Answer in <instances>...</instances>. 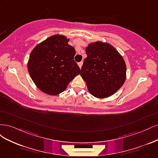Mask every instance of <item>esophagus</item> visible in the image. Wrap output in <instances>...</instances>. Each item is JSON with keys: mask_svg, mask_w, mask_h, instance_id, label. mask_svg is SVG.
<instances>
[{"mask_svg": "<svg viewBox=\"0 0 158 158\" xmlns=\"http://www.w3.org/2000/svg\"><path fill=\"white\" fill-rule=\"evenodd\" d=\"M82 64H83V61H81V62H80V63H78V66H79V67H80V69L82 68Z\"/></svg>", "mask_w": 158, "mask_h": 158, "instance_id": "34e87169", "label": "esophagus"}]
</instances>
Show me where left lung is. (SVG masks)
<instances>
[{"mask_svg":"<svg viewBox=\"0 0 158 158\" xmlns=\"http://www.w3.org/2000/svg\"><path fill=\"white\" fill-rule=\"evenodd\" d=\"M85 53L80 75L89 93L98 98L111 96L125 81V60L112 45L101 41L89 44Z\"/></svg>","mask_w":158,"mask_h":158,"instance_id":"8db88e82","label":"left lung"}]
</instances>
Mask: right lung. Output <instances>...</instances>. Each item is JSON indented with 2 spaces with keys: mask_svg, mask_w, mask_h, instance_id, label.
<instances>
[{
  "mask_svg": "<svg viewBox=\"0 0 158 158\" xmlns=\"http://www.w3.org/2000/svg\"><path fill=\"white\" fill-rule=\"evenodd\" d=\"M66 37L55 35L31 51L27 69L33 82L42 92L58 95L66 89L80 69L74 60L76 51Z\"/></svg>",
  "mask_w": 158,
  "mask_h": 158,
  "instance_id": "add662e5",
  "label": "right lung"
}]
</instances>
